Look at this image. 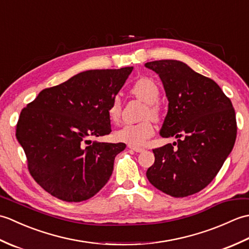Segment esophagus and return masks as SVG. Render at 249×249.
I'll use <instances>...</instances> for the list:
<instances>
[{
    "label": "esophagus",
    "instance_id": "1",
    "mask_svg": "<svg viewBox=\"0 0 249 249\" xmlns=\"http://www.w3.org/2000/svg\"><path fill=\"white\" fill-rule=\"evenodd\" d=\"M128 147L130 150H134L135 152H137V153H140V152H143L144 150L142 149V147H139V146H133V145H128Z\"/></svg>",
    "mask_w": 249,
    "mask_h": 249
}]
</instances>
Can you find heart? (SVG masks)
<instances>
[{"mask_svg": "<svg viewBox=\"0 0 249 249\" xmlns=\"http://www.w3.org/2000/svg\"><path fill=\"white\" fill-rule=\"evenodd\" d=\"M133 93L137 98L147 104V109L145 110V118L157 120L160 115V109L156 106V102L160 98V89L157 84L149 78H140L137 80L133 88ZM122 105L121 99L116 96L111 102L108 114L111 121L118 122L121 118ZM154 134V126L150 121H143L137 124H125L115 133V138L121 142H125L129 145L138 146L143 144L144 142Z\"/></svg>", "mask_w": 249, "mask_h": 249, "instance_id": "heart-1", "label": "heart"}]
</instances>
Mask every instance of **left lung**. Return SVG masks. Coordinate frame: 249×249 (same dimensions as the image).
I'll return each instance as SVG.
<instances>
[{
	"instance_id": "obj_1",
	"label": "left lung",
	"mask_w": 249,
	"mask_h": 249,
	"mask_svg": "<svg viewBox=\"0 0 249 249\" xmlns=\"http://www.w3.org/2000/svg\"><path fill=\"white\" fill-rule=\"evenodd\" d=\"M145 67L160 76L169 102L160 134L178 139L153 150L155 161L146 178L162 193L187 197L213 181L233 149V106L214 80L181 61H153Z\"/></svg>"
}]
</instances>
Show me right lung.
I'll list each match as a JSON object with an SVG mask.
<instances>
[{
  "mask_svg": "<svg viewBox=\"0 0 249 249\" xmlns=\"http://www.w3.org/2000/svg\"><path fill=\"white\" fill-rule=\"evenodd\" d=\"M133 67L82 71L45 89L22 109L16 137L35 181L53 197L80 202L96 195L125 143L91 141L111 133L109 106Z\"/></svg>",
  "mask_w": 249,
  "mask_h": 249,
  "instance_id": "right-lung-1",
  "label": "right lung"
}]
</instances>
